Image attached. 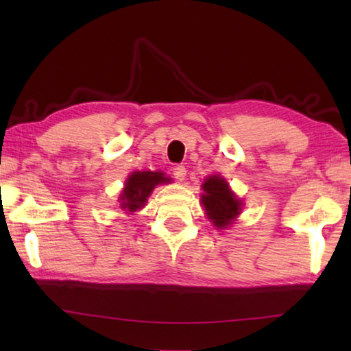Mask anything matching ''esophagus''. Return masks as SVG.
<instances>
[{"label": "esophagus", "instance_id": "34e87169", "mask_svg": "<svg viewBox=\"0 0 351 351\" xmlns=\"http://www.w3.org/2000/svg\"><path fill=\"white\" fill-rule=\"evenodd\" d=\"M173 175H175V178H176L178 181H182L184 178H186V175H187V170H186V167H184V165L178 164V165H175V167H173Z\"/></svg>", "mask_w": 351, "mask_h": 351}]
</instances>
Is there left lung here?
Here are the masks:
<instances>
[{
    "label": "left lung",
    "instance_id": "8db88e82",
    "mask_svg": "<svg viewBox=\"0 0 351 351\" xmlns=\"http://www.w3.org/2000/svg\"><path fill=\"white\" fill-rule=\"evenodd\" d=\"M203 206L215 228H226L240 213V201L234 197L223 178L210 176L203 184Z\"/></svg>",
    "mask_w": 351,
    "mask_h": 351
}]
</instances>
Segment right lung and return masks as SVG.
<instances>
[{"instance_id": "right-lung-1", "label": "right lung", "mask_w": 351, "mask_h": 351, "mask_svg": "<svg viewBox=\"0 0 351 351\" xmlns=\"http://www.w3.org/2000/svg\"><path fill=\"white\" fill-rule=\"evenodd\" d=\"M164 181H167V178L159 171H134L127 180L125 189L121 195V207L128 212L141 209L154 186Z\"/></svg>"}]
</instances>
